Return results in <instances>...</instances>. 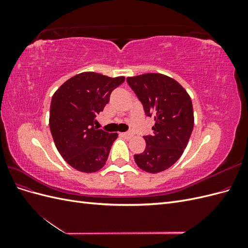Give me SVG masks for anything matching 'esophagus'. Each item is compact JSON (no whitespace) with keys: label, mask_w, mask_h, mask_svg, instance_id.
Returning <instances> with one entry per match:
<instances>
[{"label":"esophagus","mask_w":248,"mask_h":248,"mask_svg":"<svg viewBox=\"0 0 248 248\" xmlns=\"http://www.w3.org/2000/svg\"><path fill=\"white\" fill-rule=\"evenodd\" d=\"M121 134V136L123 137V138H125V139H131L132 138V132H130V131H126V132H122V133H120Z\"/></svg>","instance_id":"esophagus-1"}]
</instances>
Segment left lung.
Listing matches in <instances>:
<instances>
[{"label":"left lung","instance_id":"obj_1","mask_svg":"<svg viewBox=\"0 0 248 248\" xmlns=\"http://www.w3.org/2000/svg\"><path fill=\"white\" fill-rule=\"evenodd\" d=\"M141 102L147 117L154 118L153 133L145 136V151L134 155L139 168L148 172H160L170 168L188 144L193 129V109L183 87L167 76L147 73L127 78Z\"/></svg>","mask_w":248,"mask_h":248}]
</instances>
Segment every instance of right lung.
I'll use <instances>...</instances> for the list:
<instances>
[{
	"label": "right lung",
	"mask_w": 248,
	"mask_h": 248,
	"mask_svg": "<svg viewBox=\"0 0 248 248\" xmlns=\"http://www.w3.org/2000/svg\"><path fill=\"white\" fill-rule=\"evenodd\" d=\"M124 80L123 77L82 72L65 81L52 96L51 136L58 151L73 169L95 172L106 164L118 134L94 127L95 117L108 103L110 93Z\"/></svg>",
	"instance_id": "add662e5"
}]
</instances>
